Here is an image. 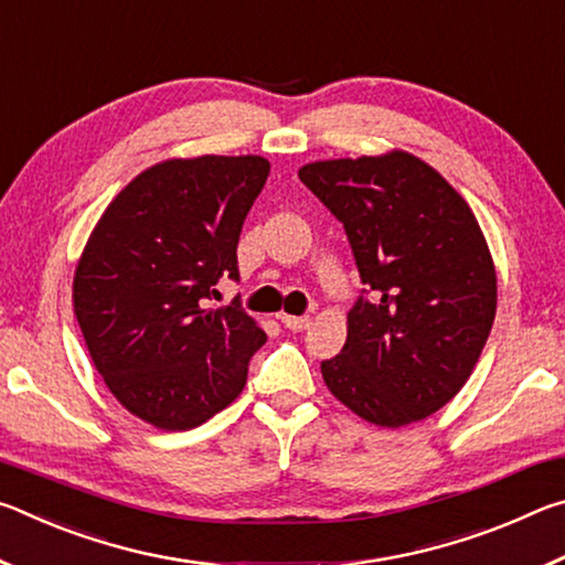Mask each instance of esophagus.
Returning a JSON list of instances; mask_svg holds the SVG:
<instances>
[{"label": "esophagus", "mask_w": 565, "mask_h": 565, "mask_svg": "<svg viewBox=\"0 0 565 565\" xmlns=\"http://www.w3.org/2000/svg\"><path fill=\"white\" fill-rule=\"evenodd\" d=\"M281 323L289 331H306V329L311 327V319L309 317H289V313H284Z\"/></svg>", "instance_id": "34e87169"}]
</instances>
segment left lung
Segmentation results:
<instances>
[{
    "instance_id": "obj_1",
    "label": "left lung",
    "mask_w": 565,
    "mask_h": 565,
    "mask_svg": "<svg viewBox=\"0 0 565 565\" xmlns=\"http://www.w3.org/2000/svg\"><path fill=\"white\" fill-rule=\"evenodd\" d=\"M299 179L347 228L374 291L349 311L339 356L321 363L329 391L381 428L436 414L473 374L499 299L471 206L404 149L311 161Z\"/></svg>"
}]
</instances>
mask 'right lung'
Masks as SVG:
<instances>
[{"label": "right lung", "instance_id": "obj_1", "mask_svg": "<svg viewBox=\"0 0 565 565\" xmlns=\"http://www.w3.org/2000/svg\"><path fill=\"white\" fill-rule=\"evenodd\" d=\"M259 154L164 159L134 177L84 244L72 303L94 366L131 416L189 431L246 386L266 341L238 306H209L238 279L236 244L269 177Z\"/></svg>", "mask_w": 565, "mask_h": 565}]
</instances>
